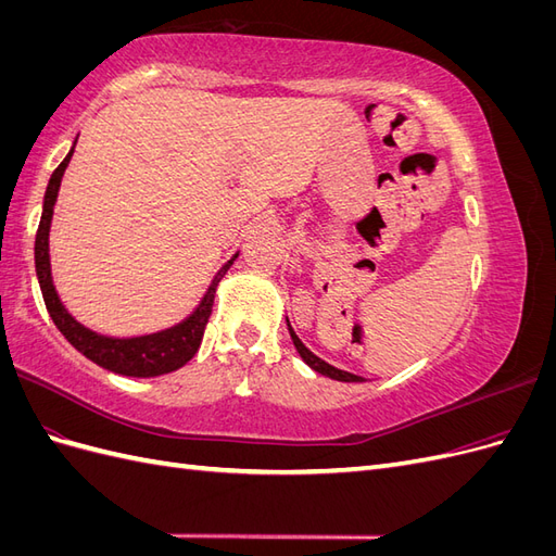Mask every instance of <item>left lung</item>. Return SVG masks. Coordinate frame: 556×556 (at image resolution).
I'll return each instance as SVG.
<instances>
[{
	"mask_svg": "<svg viewBox=\"0 0 556 556\" xmlns=\"http://www.w3.org/2000/svg\"><path fill=\"white\" fill-rule=\"evenodd\" d=\"M290 327V325H288ZM290 336H292V341H294V348H296V352L301 355V359H304L313 371H317V374H323V376H327V378H333V380H341V382H362V378L359 376H352V374H348V371H341V368H336V366H331V364H327V362H323L319 357H315L313 352L299 341V336L292 331V327H290Z\"/></svg>",
	"mask_w": 556,
	"mask_h": 556,
	"instance_id": "obj_1",
	"label": "left lung"
}]
</instances>
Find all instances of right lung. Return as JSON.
Returning <instances> with one entry per match:
<instances>
[{
    "instance_id": "1",
    "label": "right lung",
    "mask_w": 556,
    "mask_h": 556,
    "mask_svg": "<svg viewBox=\"0 0 556 556\" xmlns=\"http://www.w3.org/2000/svg\"><path fill=\"white\" fill-rule=\"evenodd\" d=\"M72 155H74V150L62 160V164L48 180L46 197H43V213H41V223L37 229L35 262H37V276H39L46 308H48L50 317H53L55 327L62 331L64 339L70 341L80 352V355H86L90 362L106 368V371L131 376V378H153V376L172 374L197 355L201 339H204V329L208 325L211 311H213L217 282L225 278L227 268L233 264L237 255H233L220 268V271H217L208 292L204 294V299H201L199 308L178 327H172V329L160 331V333L139 336V339H109V336H99L83 325H78L76 319L66 313L64 306L60 304L58 292L53 288V278H50V260H48L50 220H53V206L58 199L62 174L66 169V164H70Z\"/></svg>"
}]
</instances>
